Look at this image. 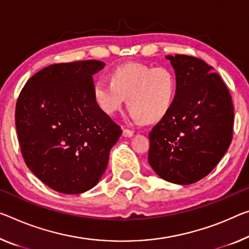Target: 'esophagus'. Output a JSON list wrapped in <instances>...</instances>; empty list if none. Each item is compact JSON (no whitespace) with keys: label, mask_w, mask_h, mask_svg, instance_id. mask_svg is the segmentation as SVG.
<instances>
[{"label":"esophagus","mask_w":249,"mask_h":249,"mask_svg":"<svg viewBox=\"0 0 249 249\" xmlns=\"http://www.w3.org/2000/svg\"><path fill=\"white\" fill-rule=\"evenodd\" d=\"M133 132L132 130H129V129H124V131H122V135L125 138H129V137H132L133 136Z\"/></svg>","instance_id":"obj_1"}]
</instances>
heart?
<instances>
[{
    "instance_id": "b5f03b06",
    "label": "heart",
    "mask_w": 249,
    "mask_h": 249,
    "mask_svg": "<svg viewBox=\"0 0 249 249\" xmlns=\"http://www.w3.org/2000/svg\"><path fill=\"white\" fill-rule=\"evenodd\" d=\"M177 93V80L168 68L127 63L111 72V82L100 79L93 97L107 114L119 111L128 98L129 114L135 121L156 122L169 112Z\"/></svg>"
}]
</instances>
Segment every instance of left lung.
Returning <instances> with one entry per match:
<instances>
[{"label": "left lung", "instance_id": "obj_1", "mask_svg": "<svg viewBox=\"0 0 249 249\" xmlns=\"http://www.w3.org/2000/svg\"><path fill=\"white\" fill-rule=\"evenodd\" d=\"M177 93L166 116L149 133L148 161L164 180L190 185L206 177L228 150L234 107L213 68L185 54L167 55Z\"/></svg>", "mask_w": 249, "mask_h": 249}]
</instances>
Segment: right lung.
Returning a JSON list of instances; mask_svg holds the SVG:
<instances>
[{
  "mask_svg": "<svg viewBox=\"0 0 249 249\" xmlns=\"http://www.w3.org/2000/svg\"><path fill=\"white\" fill-rule=\"evenodd\" d=\"M105 66L97 60L52 64L31 76L18 98L15 124L24 161L59 193L93 188L121 136L93 97L92 75Z\"/></svg>",
  "mask_w": 249,
  "mask_h": 249,
  "instance_id": "right-lung-1",
  "label": "right lung"
}]
</instances>
